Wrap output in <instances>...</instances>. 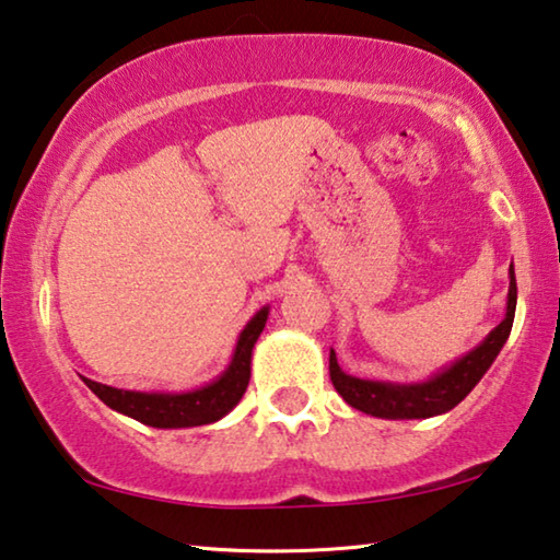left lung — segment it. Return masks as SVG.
Masks as SVG:
<instances>
[{"instance_id": "8db88e82", "label": "left lung", "mask_w": 560, "mask_h": 560, "mask_svg": "<svg viewBox=\"0 0 560 560\" xmlns=\"http://www.w3.org/2000/svg\"><path fill=\"white\" fill-rule=\"evenodd\" d=\"M515 302H518V287H515V271L511 264V287H508V306L505 319L480 341L472 352L453 362L435 377L415 382V385H397V382H374L360 380L352 374L341 372L334 349L329 352V377L334 389L345 397L347 405L354 410L372 417H385V420H424L450 412L455 405L470 395V389L482 380V374L495 362L500 349L511 337L515 319Z\"/></svg>"}]
</instances>
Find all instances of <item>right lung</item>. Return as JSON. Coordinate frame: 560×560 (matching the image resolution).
Instances as JSON below:
<instances>
[{
  "label": "right lung",
  "mask_w": 560,
  "mask_h": 560,
  "mask_svg": "<svg viewBox=\"0 0 560 560\" xmlns=\"http://www.w3.org/2000/svg\"><path fill=\"white\" fill-rule=\"evenodd\" d=\"M266 319H269V306L258 308L246 324L244 331L238 334L236 349H233L231 364L219 380L211 385L190 389V392H132L107 387L82 377V382L103 399V402L115 412H122L132 420L148 424V428H198V424H211L229 415L238 399L244 397L252 380V352L264 331Z\"/></svg>",
  "instance_id": "1"
}]
</instances>
